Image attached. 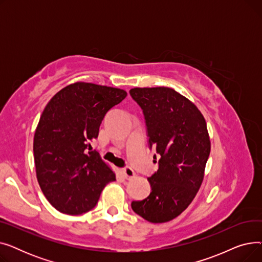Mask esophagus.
Returning a JSON list of instances; mask_svg holds the SVG:
<instances>
[{"mask_svg": "<svg viewBox=\"0 0 262 262\" xmlns=\"http://www.w3.org/2000/svg\"><path fill=\"white\" fill-rule=\"evenodd\" d=\"M121 173L123 174L124 178H126V180H128V181L133 180V178L135 177V172L129 167H125V168L121 169Z\"/></svg>", "mask_w": 262, "mask_h": 262, "instance_id": "1", "label": "esophagus"}]
</instances>
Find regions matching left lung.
Returning <instances> with one entry per match:
<instances>
[{"label":"left lung","instance_id":"1","mask_svg":"<svg viewBox=\"0 0 262 262\" xmlns=\"http://www.w3.org/2000/svg\"><path fill=\"white\" fill-rule=\"evenodd\" d=\"M129 94L142 109L148 147L160 156L158 170L147 177L150 193L132 202V208L148 222H168L201 187L210 154L207 125L196 106L174 89L134 88Z\"/></svg>","mask_w":262,"mask_h":262}]
</instances>
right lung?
I'll return each instance as SVG.
<instances>
[{"label":"right lung","mask_w":262,"mask_h":262,"mask_svg":"<svg viewBox=\"0 0 262 262\" xmlns=\"http://www.w3.org/2000/svg\"><path fill=\"white\" fill-rule=\"evenodd\" d=\"M126 91L75 82L55 94L40 117L34 137L37 180L58 211L78 215L95 207L115 173L90 142L98 138L106 114Z\"/></svg>","instance_id":"obj_1"}]
</instances>
